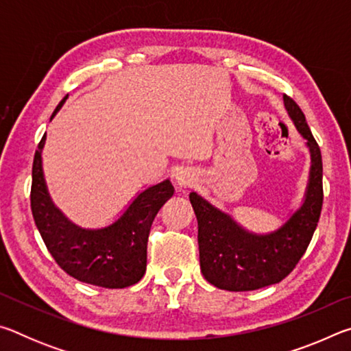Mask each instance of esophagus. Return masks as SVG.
Masks as SVG:
<instances>
[{"instance_id":"1","label":"esophagus","mask_w":351,"mask_h":351,"mask_svg":"<svg viewBox=\"0 0 351 351\" xmlns=\"http://www.w3.org/2000/svg\"><path fill=\"white\" fill-rule=\"evenodd\" d=\"M175 180H176V182H178V186L189 187V186H192V184H193L195 175H193L192 171H190L189 169H181V170L176 173Z\"/></svg>"}]
</instances>
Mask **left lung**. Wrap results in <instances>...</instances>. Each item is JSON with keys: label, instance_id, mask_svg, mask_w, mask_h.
Returning <instances> with one entry per match:
<instances>
[{"label": "left lung", "instance_id": "obj_1", "mask_svg": "<svg viewBox=\"0 0 351 351\" xmlns=\"http://www.w3.org/2000/svg\"><path fill=\"white\" fill-rule=\"evenodd\" d=\"M285 108L311 154L304 203L280 228L254 234L197 192L189 195L198 219L199 266L204 278L226 291H254L282 282L299 263L313 239L322 210V154L305 114L293 99Z\"/></svg>", "mask_w": 351, "mask_h": 351}]
</instances>
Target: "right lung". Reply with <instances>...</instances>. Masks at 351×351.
I'll return each instance as SVG.
<instances>
[{"label":"right lung","instance_id":"obj_1","mask_svg":"<svg viewBox=\"0 0 351 351\" xmlns=\"http://www.w3.org/2000/svg\"><path fill=\"white\" fill-rule=\"evenodd\" d=\"M64 96L51 119L66 102ZM46 134L35 152L31 209L47 251L60 268L77 280L102 288H127L138 283L147 269V241L154 217L173 197L170 180L147 187L114 223L99 229L74 224L52 203L45 181L41 152Z\"/></svg>","mask_w":351,"mask_h":351}]
</instances>
